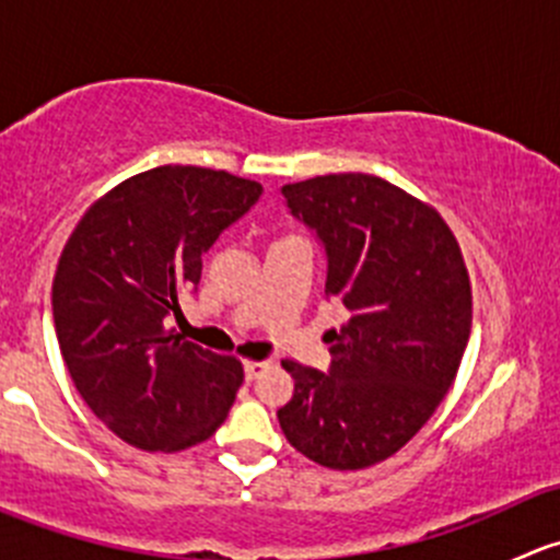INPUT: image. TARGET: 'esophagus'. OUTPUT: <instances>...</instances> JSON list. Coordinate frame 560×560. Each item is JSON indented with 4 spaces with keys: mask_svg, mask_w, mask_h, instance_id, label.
Returning <instances> with one entry per match:
<instances>
[{
    "mask_svg": "<svg viewBox=\"0 0 560 560\" xmlns=\"http://www.w3.org/2000/svg\"><path fill=\"white\" fill-rule=\"evenodd\" d=\"M265 369H268V363H265V360H246V363H244V374H246V380H248V382H254V380H257L259 374H262Z\"/></svg>",
    "mask_w": 560,
    "mask_h": 560,
    "instance_id": "1",
    "label": "esophagus"
}]
</instances>
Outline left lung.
<instances>
[{
    "label": "left lung",
    "mask_w": 560,
    "mask_h": 560,
    "mask_svg": "<svg viewBox=\"0 0 560 560\" xmlns=\"http://www.w3.org/2000/svg\"><path fill=\"white\" fill-rule=\"evenodd\" d=\"M327 259L325 298L349 312L327 371L284 360L295 380L276 411L287 442L352 471L395 455L453 385L471 332L460 246L431 206L380 175H316L281 186Z\"/></svg>",
    "instance_id": "left-lung-1"
}]
</instances>
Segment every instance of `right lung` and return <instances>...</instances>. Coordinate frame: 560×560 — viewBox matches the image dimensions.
<instances>
[{"label":"right lung","mask_w":560,"mask_h":560,"mask_svg":"<svg viewBox=\"0 0 560 560\" xmlns=\"http://www.w3.org/2000/svg\"><path fill=\"white\" fill-rule=\"evenodd\" d=\"M224 171L162 165L100 197L61 252L54 325L89 409L138 450H186L217 433L244 385L222 358L167 330L202 254L259 200Z\"/></svg>","instance_id":"obj_1"}]
</instances>
